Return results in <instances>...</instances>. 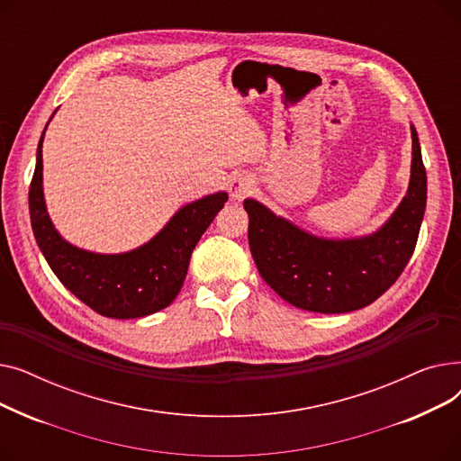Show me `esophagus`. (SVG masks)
Here are the masks:
<instances>
[{
  "instance_id": "34e87169",
  "label": "esophagus",
  "mask_w": 461,
  "mask_h": 461,
  "mask_svg": "<svg viewBox=\"0 0 461 461\" xmlns=\"http://www.w3.org/2000/svg\"><path fill=\"white\" fill-rule=\"evenodd\" d=\"M230 192L231 196L235 200H243L245 196H249V194L252 192V181L249 177H243V176H237L231 185H230Z\"/></svg>"
}]
</instances>
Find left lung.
<instances>
[{"label":"left lung","instance_id":"left-lung-1","mask_svg":"<svg viewBox=\"0 0 461 461\" xmlns=\"http://www.w3.org/2000/svg\"><path fill=\"white\" fill-rule=\"evenodd\" d=\"M407 196L379 231L360 239L313 237L256 200H245L249 245L261 278L301 310L344 313L379 299L415 252L426 209V167L415 127Z\"/></svg>","mask_w":461,"mask_h":461}]
</instances>
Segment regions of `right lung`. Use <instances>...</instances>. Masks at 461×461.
<instances>
[{
  "mask_svg": "<svg viewBox=\"0 0 461 461\" xmlns=\"http://www.w3.org/2000/svg\"><path fill=\"white\" fill-rule=\"evenodd\" d=\"M42 138L44 132L30 185V216L37 245L59 282L104 318H143L172 304L183 287L194 247L228 202V194L216 192L185 205L148 245L132 252H86L63 240L48 218L42 196Z\"/></svg>",
  "mask_w": 461,
  "mask_h": 461,
  "instance_id": "1",
  "label": "right lung"
}]
</instances>
